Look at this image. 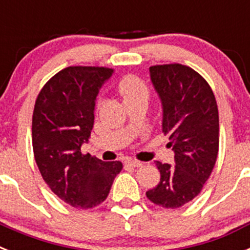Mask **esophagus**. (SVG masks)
Wrapping results in <instances>:
<instances>
[{"label": "esophagus", "mask_w": 250, "mask_h": 250, "mask_svg": "<svg viewBox=\"0 0 250 250\" xmlns=\"http://www.w3.org/2000/svg\"><path fill=\"white\" fill-rule=\"evenodd\" d=\"M125 164L129 165V167H139L143 165V163L139 160H135V159H126V160H125Z\"/></svg>", "instance_id": "1"}]
</instances>
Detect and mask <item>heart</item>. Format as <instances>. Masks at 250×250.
Here are the masks:
<instances>
[{
    "label": "heart",
    "instance_id": "obj_1",
    "mask_svg": "<svg viewBox=\"0 0 250 250\" xmlns=\"http://www.w3.org/2000/svg\"><path fill=\"white\" fill-rule=\"evenodd\" d=\"M118 90L119 94L123 98L124 103H125V105L138 103V101H145V103H147V100H149V87H147L144 81L140 80L139 77L134 76V75L124 76L120 80V83H119ZM103 104V99H99L98 103H96V107L100 109Z\"/></svg>",
    "mask_w": 250,
    "mask_h": 250
}]
</instances>
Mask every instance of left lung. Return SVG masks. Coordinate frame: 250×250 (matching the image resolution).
I'll list each match as a JSON object with an SVG mask.
<instances>
[{
	"label": "left lung",
	"mask_w": 250,
	"mask_h": 250,
	"mask_svg": "<svg viewBox=\"0 0 250 250\" xmlns=\"http://www.w3.org/2000/svg\"><path fill=\"white\" fill-rule=\"evenodd\" d=\"M149 71L174 164L155 161L160 182L146 196L159 207L176 209L202 191L213 171L219 150L218 105L209 83L193 68L170 63L151 66Z\"/></svg>",
	"instance_id": "obj_1"
}]
</instances>
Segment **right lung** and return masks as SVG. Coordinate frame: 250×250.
<instances>
[{"mask_svg": "<svg viewBox=\"0 0 250 250\" xmlns=\"http://www.w3.org/2000/svg\"><path fill=\"white\" fill-rule=\"evenodd\" d=\"M112 68L70 66L46 83L32 116V147L43 180L60 199L90 209L107 198L121 161L83 155L94 126L96 96Z\"/></svg>", "mask_w": 250, "mask_h": 250, "instance_id": "1", "label": "right lung"}]
</instances>
